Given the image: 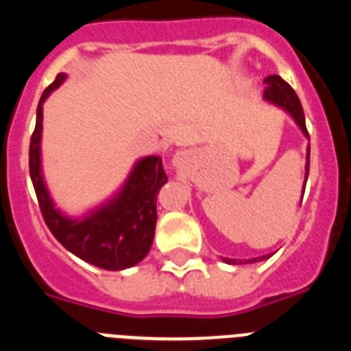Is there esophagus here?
I'll use <instances>...</instances> for the list:
<instances>
[{
  "mask_svg": "<svg viewBox=\"0 0 351 351\" xmlns=\"http://www.w3.org/2000/svg\"><path fill=\"white\" fill-rule=\"evenodd\" d=\"M172 163H173V167H181L182 163H184V154H182V153L176 154V156H173V160H172Z\"/></svg>",
  "mask_w": 351,
  "mask_h": 351,
  "instance_id": "34e87169",
  "label": "esophagus"
}]
</instances>
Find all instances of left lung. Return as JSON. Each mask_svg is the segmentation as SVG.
<instances>
[{
  "label": "left lung",
  "instance_id": "obj_1",
  "mask_svg": "<svg viewBox=\"0 0 351 351\" xmlns=\"http://www.w3.org/2000/svg\"><path fill=\"white\" fill-rule=\"evenodd\" d=\"M265 91H263V100L269 101V104L276 105V107L283 108L285 112L290 114V117L295 121V125L299 126L300 132L304 133V137L309 138L308 128H306V117H304L302 105H300L299 96L297 93L291 89V86L288 82H285L280 75H269L265 77ZM308 173H309V147L308 153H306V176H304V188H306V181H308ZM302 188V193H304ZM272 255H263L256 256V258L250 260H235V258H223V262L232 263V265H241V263H255L262 262V260L271 258Z\"/></svg>",
  "mask_w": 351,
  "mask_h": 351
}]
</instances>
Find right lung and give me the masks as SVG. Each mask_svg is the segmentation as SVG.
Wrapping results in <instances>:
<instances>
[{"label":"right lung","instance_id":"obj_1","mask_svg":"<svg viewBox=\"0 0 351 351\" xmlns=\"http://www.w3.org/2000/svg\"><path fill=\"white\" fill-rule=\"evenodd\" d=\"M64 80L66 75L58 73L43 91L29 142V176L40 210L52 235L80 260L105 271L130 269L142 262L151 250L158 219L156 197L169 178L160 156H144L135 161L112 197L82 216H68L56 207L42 170V121L43 104Z\"/></svg>","mask_w":351,"mask_h":351}]
</instances>
